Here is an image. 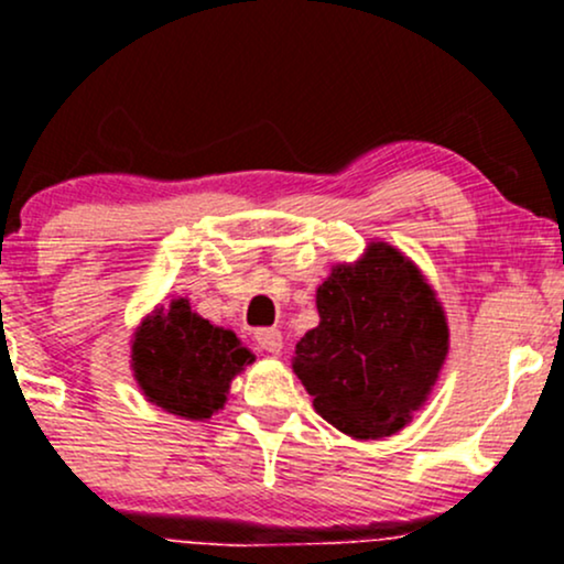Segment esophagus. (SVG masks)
Segmentation results:
<instances>
[{
  "label": "esophagus",
  "instance_id": "34e87169",
  "mask_svg": "<svg viewBox=\"0 0 564 564\" xmlns=\"http://www.w3.org/2000/svg\"><path fill=\"white\" fill-rule=\"evenodd\" d=\"M254 341L262 352H270V355H281L283 349V336L278 328H257Z\"/></svg>",
  "mask_w": 564,
  "mask_h": 564
}]
</instances>
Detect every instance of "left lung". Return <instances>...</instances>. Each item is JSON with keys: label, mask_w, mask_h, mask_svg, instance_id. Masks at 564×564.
Masks as SVG:
<instances>
[{"label": "left lung", "mask_w": 564, "mask_h": 564, "mask_svg": "<svg viewBox=\"0 0 564 564\" xmlns=\"http://www.w3.org/2000/svg\"><path fill=\"white\" fill-rule=\"evenodd\" d=\"M321 323L294 349L315 411L355 440L390 437L426 403L448 323L422 270L384 241L336 264L315 294Z\"/></svg>", "instance_id": "1"}]
</instances>
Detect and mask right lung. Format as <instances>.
<instances>
[{
    "instance_id": "add662e5",
    "label": "right lung",
    "mask_w": 564,
    "mask_h": 564,
    "mask_svg": "<svg viewBox=\"0 0 564 564\" xmlns=\"http://www.w3.org/2000/svg\"><path fill=\"white\" fill-rule=\"evenodd\" d=\"M251 360L236 334L200 318L183 296L142 318L132 339V371L142 394L191 422L212 419L225 405L230 381Z\"/></svg>"
}]
</instances>
